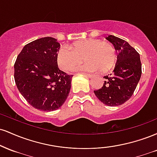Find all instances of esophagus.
Here are the masks:
<instances>
[{"instance_id":"1","label":"esophagus","mask_w":157,"mask_h":157,"mask_svg":"<svg viewBox=\"0 0 157 157\" xmlns=\"http://www.w3.org/2000/svg\"><path fill=\"white\" fill-rule=\"evenodd\" d=\"M82 74H83V75H85V76H86V77H89V78H91V77H93V75H90V74H87V73H82Z\"/></svg>"}]
</instances>
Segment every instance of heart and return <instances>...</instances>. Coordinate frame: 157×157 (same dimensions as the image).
Segmentation results:
<instances>
[{"label": "heart", "instance_id": "heart-1", "mask_svg": "<svg viewBox=\"0 0 157 157\" xmlns=\"http://www.w3.org/2000/svg\"><path fill=\"white\" fill-rule=\"evenodd\" d=\"M86 61L77 71L94 72L100 69L107 72L113 67L117 60L116 50L111 44L98 39L79 40L68 48H61L57 54V65L62 70L69 71L82 61Z\"/></svg>", "mask_w": 157, "mask_h": 157}]
</instances>
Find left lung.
Here are the masks:
<instances>
[{
    "mask_svg": "<svg viewBox=\"0 0 157 157\" xmlns=\"http://www.w3.org/2000/svg\"><path fill=\"white\" fill-rule=\"evenodd\" d=\"M105 39L118 52L117 60L112 74L104 76L102 87L94 92L105 105L117 106L125 103L134 92L141 77L142 64L138 52L125 40L113 35Z\"/></svg>",
    "mask_w": 157,
    "mask_h": 157,
    "instance_id": "1",
    "label": "left lung"
}]
</instances>
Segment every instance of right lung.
<instances>
[{
	"mask_svg": "<svg viewBox=\"0 0 157 157\" xmlns=\"http://www.w3.org/2000/svg\"><path fill=\"white\" fill-rule=\"evenodd\" d=\"M60 44L54 37H42L26 44L15 61V84L32 107L52 111L63 105L71 89L73 75L59 69L57 53Z\"/></svg>",
	"mask_w": 157,
	"mask_h": 157,
	"instance_id": "add662e5",
	"label": "right lung"
}]
</instances>
